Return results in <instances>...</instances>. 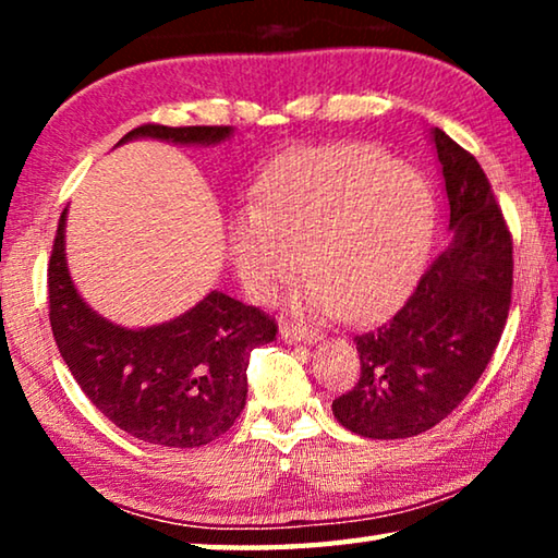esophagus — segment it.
<instances>
[{"mask_svg": "<svg viewBox=\"0 0 558 558\" xmlns=\"http://www.w3.org/2000/svg\"><path fill=\"white\" fill-rule=\"evenodd\" d=\"M280 335L286 342H305V344H317L319 339V332H315V329H307V327H300V325H290V323H282L280 325Z\"/></svg>", "mask_w": 558, "mask_h": 558, "instance_id": "esophagus-1", "label": "esophagus"}]
</instances>
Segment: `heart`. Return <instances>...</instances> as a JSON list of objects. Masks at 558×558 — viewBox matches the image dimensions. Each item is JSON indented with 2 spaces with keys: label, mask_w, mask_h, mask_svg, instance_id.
I'll use <instances>...</instances> for the list:
<instances>
[{
  "label": "heart",
  "mask_w": 558,
  "mask_h": 558,
  "mask_svg": "<svg viewBox=\"0 0 558 558\" xmlns=\"http://www.w3.org/2000/svg\"><path fill=\"white\" fill-rule=\"evenodd\" d=\"M430 231L433 196L418 172L369 145H335L292 157L260 186L233 223L229 256L253 298L276 295L310 266L300 310L369 319L411 290Z\"/></svg>",
  "instance_id": "1"
}]
</instances>
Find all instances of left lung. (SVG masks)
I'll use <instances>...</instances> for the list:
<instances>
[{
    "label": "left lung",
    "instance_id": "1",
    "mask_svg": "<svg viewBox=\"0 0 558 558\" xmlns=\"http://www.w3.org/2000/svg\"><path fill=\"white\" fill-rule=\"evenodd\" d=\"M452 241L389 323L354 337L362 374L332 401L356 436L411 438L458 409L493 359L512 305V233L483 167L430 130Z\"/></svg>",
    "mask_w": 558,
    "mask_h": 558
}]
</instances>
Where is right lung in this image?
Returning a JSON list of instances; mask_svg holds the SVG:
<instances>
[{
  "label": "right lung",
  "mask_w": 558,
  "mask_h": 558,
  "mask_svg": "<svg viewBox=\"0 0 558 558\" xmlns=\"http://www.w3.org/2000/svg\"><path fill=\"white\" fill-rule=\"evenodd\" d=\"M229 125H140L137 137L219 145ZM65 211L49 260V319L56 347L90 403L132 438L162 448H199L223 436L248 393V359L276 339V317L211 290L169 323L128 329L83 302L65 263Z\"/></svg>",
  "instance_id": "right-lung-1"
}]
</instances>
